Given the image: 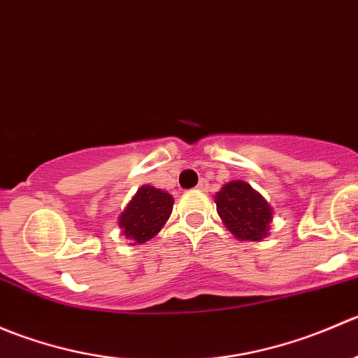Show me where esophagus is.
Wrapping results in <instances>:
<instances>
[{
    "instance_id": "obj_1",
    "label": "esophagus",
    "mask_w": 358,
    "mask_h": 358,
    "mask_svg": "<svg viewBox=\"0 0 358 358\" xmlns=\"http://www.w3.org/2000/svg\"><path fill=\"white\" fill-rule=\"evenodd\" d=\"M197 189H199V190H206V189H208V182H204V180H201L199 185H197Z\"/></svg>"
}]
</instances>
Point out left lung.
I'll list each match as a JSON object with an SVG mask.
<instances>
[{"label": "left lung", "instance_id": "obj_1", "mask_svg": "<svg viewBox=\"0 0 358 358\" xmlns=\"http://www.w3.org/2000/svg\"><path fill=\"white\" fill-rule=\"evenodd\" d=\"M223 225L241 241H262L268 236L272 208L262 194L243 180H234L215 196Z\"/></svg>", "mask_w": 358, "mask_h": 358}]
</instances>
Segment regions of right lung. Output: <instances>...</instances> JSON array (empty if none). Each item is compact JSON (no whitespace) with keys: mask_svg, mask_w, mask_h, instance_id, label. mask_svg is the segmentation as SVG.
I'll return each mask as SVG.
<instances>
[{"mask_svg":"<svg viewBox=\"0 0 358 358\" xmlns=\"http://www.w3.org/2000/svg\"><path fill=\"white\" fill-rule=\"evenodd\" d=\"M173 204L175 201L166 190L152 185L140 187L119 216V229L131 241V246L147 243L168 222Z\"/></svg>","mask_w":358,"mask_h":358,"instance_id":"1","label":"right lung"}]
</instances>
